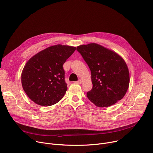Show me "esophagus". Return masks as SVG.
I'll return each instance as SVG.
<instances>
[{"label": "esophagus", "instance_id": "obj_1", "mask_svg": "<svg viewBox=\"0 0 153 153\" xmlns=\"http://www.w3.org/2000/svg\"><path fill=\"white\" fill-rule=\"evenodd\" d=\"M75 83H76V84H81L82 83V81H81V79H79L78 81H75Z\"/></svg>", "mask_w": 153, "mask_h": 153}]
</instances>
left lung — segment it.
<instances>
[{
	"label": "left lung",
	"mask_w": 153,
	"mask_h": 153,
	"mask_svg": "<svg viewBox=\"0 0 153 153\" xmlns=\"http://www.w3.org/2000/svg\"><path fill=\"white\" fill-rule=\"evenodd\" d=\"M91 72L93 87L87 93L97 107L111 106L122 100L129 85V72L123 58L114 51L95 43L78 46Z\"/></svg>",
	"instance_id": "obj_1"
}]
</instances>
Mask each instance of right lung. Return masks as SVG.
Returning <instances> with one entry per match:
<instances>
[{
  "mask_svg": "<svg viewBox=\"0 0 153 153\" xmlns=\"http://www.w3.org/2000/svg\"><path fill=\"white\" fill-rule=\"evenodd\" d=\"M76 50L75 47L58 44L32 56L21 74L24 91L34 103L49 106L57 103L67 90L62 65Z\"/></svg>",
  "mask_w": 153,
  "mask_h": 153,
  "instance_id": "obj_1",
  "label": "right lung"
}]
</instances>
